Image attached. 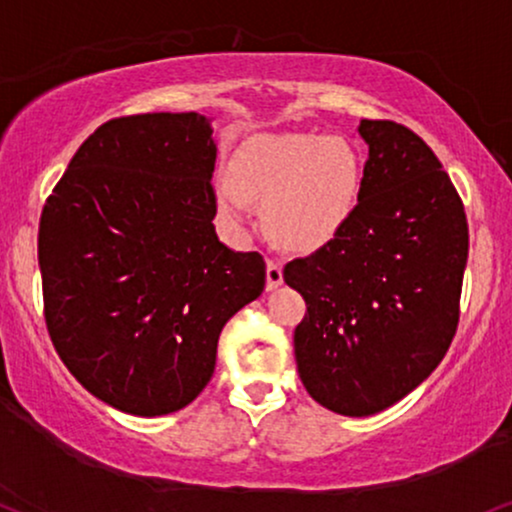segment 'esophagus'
Segmentation results:
<instances>
[{"mask_svg":"<svg viewBox=\"0 0 512 512\" xmlns=\"http://www.w3.org/2000/svg\"><path fill=\"white\" fill-rule=\"evenodd\" d=\"M280 285H282V263L277 261V258L270 256L266 263V287L275 289Z\"/></svg>","mask_w":512,"mask_h":512,"instance_id":"1","label":"esophagus"}]
</instances>
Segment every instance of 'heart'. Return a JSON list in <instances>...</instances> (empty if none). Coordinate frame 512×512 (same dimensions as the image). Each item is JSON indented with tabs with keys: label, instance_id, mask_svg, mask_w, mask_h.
I'll return each instance as SVG.
<instances>
[{
	"label": "heart",
	"instance_id": "b5f03b06",
	"mask_svg": "<svg viewBox=\"0 0 512 512\" xmlns=\"http://www.w3.org/2000/svg\"><path fill=\"white\" fill-rule=\"evenodd\" d=\"M361 192V156L344 137L266 135L232 161L216 182L220 218L244 232L254 201L268 204V227L292 249H318L349 223Z\"/></svg>",
	"mask_w": 512,
	"mask_h": 512
}]
</instances>
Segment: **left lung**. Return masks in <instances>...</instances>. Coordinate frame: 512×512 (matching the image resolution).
<instances>
[{
	"mask_svg": "<svg viewBox=\"0 0 512 512\" xmlns=\"http://www.w3.org/2000/svg\"><path fill=\"white\" fill-rule=\"evenodd\" d=\"M358 132L368 161L356 211L282 273L306 301L294 330L301 382L351 418L401 401L446 356L470 244L463 199L425 140L394 121Z\"/></svg>",
	"mask_w": 512,
	"mask_h": 512,
	"instance_id": "1",
	"label": "left lung"
}]
</instances>
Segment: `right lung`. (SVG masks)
Returning <instances> with one entry per match:
<instances>
[{
	"instance_id": "1",
	"label": "right lung",
	"mask_w": 512,
	"mask_h": 512,
	"mask_svg": "<svg viewBox=\"0 0 512 512\" xmlns=\"http://www.w3.org/2000/svg\"><path fill=\"white\" fill-rule=\"evenodd\" d=\"M213 130L201 113L113 118L80 144L40 216L44 323L90 394L130 415L185 408L220 330L261 296L266 261L216 235Z\"/></svg>"
}]
</instances>
